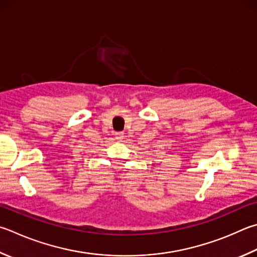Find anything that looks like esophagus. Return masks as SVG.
Here are the masks:
<instances>
[{
    "instance_id": "obj_1",
    "label": "esophagus",
    "mask_w": 257,
    "mask_h": 257,
    "mask_svg": "<svg viewBox=\"0 0 257 257\" xmlns=\"http://www.w3.org/2000/svg\"><path fill=\"white\" fill-rule=\"evenodd\" d=\"M124 135L123 133H115V139L116 141H121V139H123Z\"/></svg>"
}]
</instances>
